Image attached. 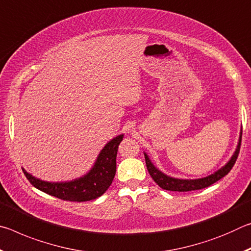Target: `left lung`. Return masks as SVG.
<instances>
[{"label":"left lung","instance_id":"1","mask_svg":"<svg viewBox=\"0 0 251 251\" xmlns=\"http://www.w3.org/2000/svg\"><path fill=\"white\" fill-rule=\"evenodd\" d=\"M240 145H241V133L239 137V143H238V146L236 148V151L233 152L230 160H229L223 168H220L219 171L211 174V175L207 177L201 178V179H178V178L169 177L167 175H165L164 173L158 171V169L152 165L151 159L148 158L147 154H144V155H145L148 173H150V175L151 176L152 179H154V181L160 187V188L166 189V190H172V192H190V190H198V189L206 188V187L212 185L214 182L218 181L219 179H222L223 177L226 176L227 174L231 171V168L236 163L238 154H239V151H240Z\"/></svg>","mask_w":251,"mask_h":251}]
</instances>
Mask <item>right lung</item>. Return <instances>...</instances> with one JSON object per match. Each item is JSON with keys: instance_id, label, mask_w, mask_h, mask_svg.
<instances>
[{"instance_id": "obj_1", "label": "right lung", "mask_w": 251, "mask_h": 251, "mask_svg": "<svg viewBox=\"0 0 251 251\" xmlns=\"http://www.w3.org/2000/svg\"><path fill=\"white\" fill-rule=\"evenodd\" d=\"M124 135H120L107 143L100 152L93 168L86 175L75 180L65 182H49L33 177L25 169L24 175L28 181L50 196L57 197L67 201H88L103 195L116 174V156L118 145L123 141Z\"/></svg>"}]
</instances>
